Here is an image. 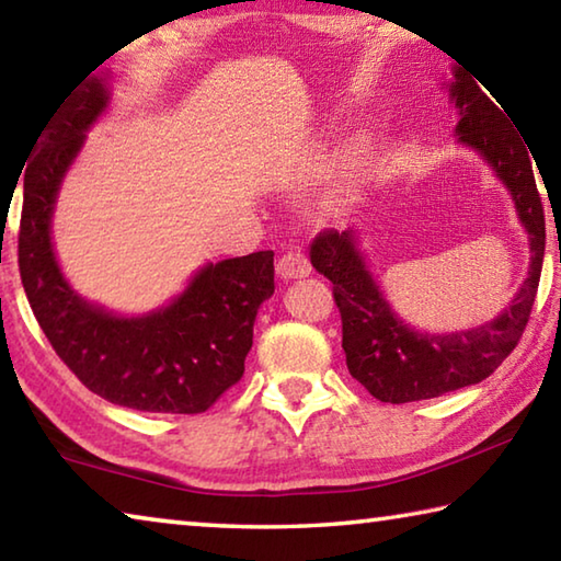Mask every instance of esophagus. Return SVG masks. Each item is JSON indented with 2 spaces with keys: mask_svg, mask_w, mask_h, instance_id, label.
Masks as SVG:
<instances>
[{
  "mask_svg": "<svg viewBox=\"0 0 561 561\" xmlns=\"http://www.w3.org/2000/svg\"><path fill=\"white\" fill-rule=\"evenodd\" d=\"M309 272H311V264L299 250H291L287 254H282V257L277 260V274L282 279L307 277Z\"/></svg>",
  "mask_w": 561,
  "mask_h": 561,
  "instance_id": "34e87169",
  "label": "esophagus"
}]
</instances>
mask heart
Here are the masks:
<instances>
[{"label": "heart", "mask_w": 561, "mask_h": 561, "mask_svg": "<svg viewBox=\"0 0 561 561\" xmlns=\"http://www.w3.org/2000/svg\"><path fill=\"white\" fill-rule=\"evenodd\" d=\"M364 173H366V153L360 148H351L344 156V160L339 163V173H336L334 185H331L329 203L344 205L348 197L354 195V190L358 187Z\"/></svg>", "instance_id": "1"}]
</instances>
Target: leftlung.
<instances>
[{"mask_svg": "<svg viewBox=\"0 0 561 561\" xmlns=\"http://www.w3.org/2000/svg\"><path fill=\"white\" fill-rule=\"evenodd\" d=\"M450 99L460 111V144L488 160L515 201L519 222L529 234V272L517 297L497 319L455 334L415 331L393 314L358 252V232L324 230L311 242V264L334 284L341 314V346L348 374L383 403L438 398L485 381L515 351L529 321L545 260V207L531 173L527 146L510 128L505 113L480 91L468 73L455 71Z\"/></svg>", "mask_w": 561, "mask_h": 561, "instance_id": "obj_1", "label": "left lung"}]
</instances>
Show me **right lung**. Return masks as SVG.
Returning a JSON list of instances; mask_svg holds the SVG:
<instances>
[{
    "label": "right lung",
    "instance_id": "1",
    "mask_svg": "<svg viewBox=\"0 0 561 561\" xmlns=\"http://www.w3.org/2000/svg\"><path fill=\"white\" fill-rule=\"evenodd\" d=\"M108 106L101 76L79 83L39 133L24 170L19 274L42 331L76 378L101 398L148 413H203L244 374L252 327L274 294V252L205 264L168 307L116 317L64 279L51 213L87 130Z\"/></svg>",
    "mask_w": 561,
    "mask_h": 561
}]
</instances>
